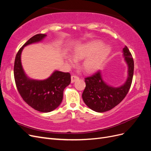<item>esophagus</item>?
I'll use <instances>...</instances> for the list:
<instances>
[{
  "label": "esophagus",
  "mask_w": 151,
  "mask_h": 151,
  "mask_svg": "<svg viewBox=\"0 0 151 151\" xmlns=\"http://www.w3.org/2000/svg\"><path fill=\"white\" fill-rule=\"evenodd\" d=\"M77 79H79V77L77 76H76V75H72L71 76V83H74V82L76 80H77Z\"/></svg>",
  "instance_id": "1"
}]
</instances>
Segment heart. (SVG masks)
<instances>
[{
  "label": "heart",
  "instance_id": "1",
  "mask_svg": "<svg viewBox=\"0 0 151 151\" xmlns=\"http://www.w3.org/2000/svg\"><path fill=\"white\" fill-rule=\"evenodd\" d=\"M102 46L99 42H91L77 48L74 56L77 60H81L86 58L83 62L82 68L86 72L91 73L97 70L109 53L108 47ZM67 62L70 66L76 65V60L70 57H67Z\"/></svg>",
  "mask_w": 151,
  "mask_h": 151
}]
</instances>
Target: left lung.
<instances>
[{"instance_id": "8db88e82", "label": "left lung", "mask_w": 151, "mask_h": 151, "mask_svg": "<svg viewBox=\"0 0 151 151\" xmlns=\"http://www.w3.org/2000/svg\"><path fill=\"white\" fill-rule=\"evenodd\" d=\"M123 50L129 67V77L124 85L116 88L108 86L103 81L100 71L84 78L86 88L82 96L85 104L93 111L103 113L110 110L121 103L129 93L133 79L134 62L127 47Z\"/></svg>"}]
</instances>
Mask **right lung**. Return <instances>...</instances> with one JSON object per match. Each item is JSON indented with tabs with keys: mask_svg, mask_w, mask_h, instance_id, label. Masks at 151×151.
Listing matches in <instances>:
<instances>
[{
	"mask_svg": "<svg viewBox=\"0 0 151 151\" xmlns=\"http://www.w3.org/2000/svg\"><path fill=\"white\" fill-rule=\"evenodd\" d=\"M47 35L37 34L24 44L16 54L14 66V76L18 92L29 106L40 112H50L56 109L63 99V90L70 83L68 72L55 71L49 78L43 81L28 79L22 69L21 54L26 45L38 42Z\"/></svg>",
	"mask_w": 151,
	"mask_h": 151,
	"instance_id": "add662e5",
	"label": "right lung"
}]
</instances>
